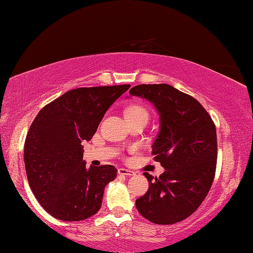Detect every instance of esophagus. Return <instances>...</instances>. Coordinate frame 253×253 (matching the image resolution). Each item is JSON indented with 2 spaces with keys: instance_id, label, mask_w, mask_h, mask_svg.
<instances>
[{
  "instance_id": "obj_1",
  "label": "esophagus",
  "mask_w": 253,
  "mask_h": 253,
  "mask_svg": "<svg viewBox=\"0 0 253 253\" xmlns=\"http://www.w3.org/2000/svg\"><path fill=\"white\" fill-rule=\"evenodd\" d=\"M118 174L119 175H125V176H132V175H135V172H132L130 169H118Z\"/></svg>"
}]
</instances>
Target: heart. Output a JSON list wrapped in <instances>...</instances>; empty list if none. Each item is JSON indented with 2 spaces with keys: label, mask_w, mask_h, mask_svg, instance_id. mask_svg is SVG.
<instances>
[{
  "label": "heart",
  "mask_w": 253,
  "mask_h": 253,
  "mask_svg": "<svg viewBox=\"0 0 253 253\" xmlns=\"http://www.w3.org/2000/svg\"><path fill=\"white\" fill-rule=\"evenodd\" d=\"M137 115H143V116L148 117L147 110L146 108H144L143 106L135 105L129 107V108L126 110V116H137Z\"/></svg>",
  "instance_id": "1"
}]
</instances>
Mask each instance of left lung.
Wrapping results in <instances>:
<instances>
[{"instance_id": "1", "label": "left lung", "mask_w": 253, "mask_h": 253, "mask_svg": "<svg viewBox=\"0 0 253 253\" xmlns=\"http://www.w3.org/2000/svg\"><path fill=\"white\" fill-rule=\"evenodd\" d=\"M129 95L149 100L160 114L152 154L165 169L160 177L144 173L149 187L136 200V208L153 223H177L199 209L212 186L217 158L215 125L195 98L169 84H138Z\"/></svg>"}]
</instances>
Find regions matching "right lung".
Instances as JSON below:
<instances>
[{
	"instance_id": "right-lung-1",
	"label": "right lung",
	"mask_w": 253,
	"mask_h": 253,
	"mask_svg": "<svg viewBox=\"0 0 253 253\" xmlns=\"http://www.w3.org/2000/svg\"><path fill=\"white\" fill-rule=\"evenodd\" d=\"M130 84L72 89L42 108L24 143L30 188L55 219L83 221L101 207L113 165L85 168L81 142L90 140L109 107Z\"/></svg>"
}]
</instances>
